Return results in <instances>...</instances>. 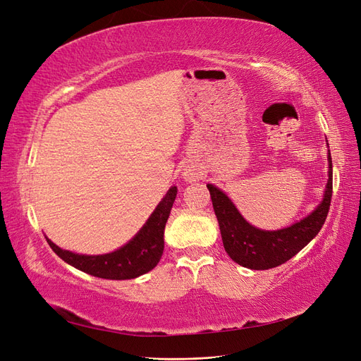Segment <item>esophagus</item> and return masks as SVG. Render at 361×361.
Masks as SVG:
<instances>
[{
  "label": "esophagus",
  "mask_w": 361,
  "mask_h": 361,
  "mask_svg": "<svg viewBox=\"0 0 361 361\" xmlns=\"http://www.w3.org/2000/svg\"><path fill=\"white\" fill-rule=\"evenodd\" d=\"M182 176H183V179L187 180V182H194V180H197V179H199L200 174H199V171L195 170V169L187 167V169H183Z\"/></svg>",
  "instance_id": "obj_1"
}]
</instances>
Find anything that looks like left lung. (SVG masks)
<instances>
[{
    "mask_svg": "<svg viewBox=\"0 0 361 361\" xmlns=\"http://www.w3.org/2000/svg\"><path fill=\"white\" fill-rule=\"evenodd\" d=\"M206 187L211 192L224 250L231 259L250 269L276 268L307 245L325 223L333 194L331 155L329 150V180L322 202L302 220L280 231H262L251 226L220 188L212 183H207Z\"/></svg>",
    "mask_w": 361,
    "mask_h": 361,
    "instance_id": "obj_1",
    "label": "left lung"
}]
</instances>
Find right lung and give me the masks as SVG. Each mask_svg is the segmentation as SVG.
I'll return each mask as SVG.
<instances>
[{"mask_svg":"<svg viewBox=\"0 0 361 361\" xmlns=\"http://www.w3.org/2000/svg\"><path fill=\"white\" fill-rule=\"evenodd\" d=\"M176 194L178 188L171 187L137 235L111 253L96 256L78 255L60 248L48 238L47 241L60 259L87 274L106 280L137 279L158 265L164 251V228Z\"/></svg>","mask_w":361,"mask_h":361,"instance_id":"add662e5","label":"right lung"}]
</instances>
